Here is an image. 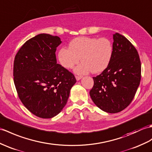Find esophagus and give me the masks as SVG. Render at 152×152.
Masks as SVG:
<instances>
[{"label": "esophagus", "instance_id": "34e87169", "mask_svg": "<svg viewBox=\"0 0 152 152\" xmlns=\"http://www.w3.org/2000/svg\"><path fill=\"white\" fill-rule=\"evenodd\" d=\"M75 77H76V80L78 81V80H80L81 78H82V77L83 76H82V75H80V76H76Z\"/></svg>", "mask_w": 152, "mask_h": 152}]
</instances>
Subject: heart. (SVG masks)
I'll return each mask as SVG.
<instances>
[{
  "label": "heart",
  "instance_id": "obj_1",
  "mask_svg": "<svg viewBox=\"0 0 152 152\" xmlns=\"http://www.w3.org/2000/svg\"><path fill=\"white\" fill-rule=\"evenodd\" d=\"M113 48L107 38L78 37L69 43V48H62L58 52L60 65L66 69L76 67L77 74H86L89 72L97 74L106 69L111 61Z\"/></svg>",
  "mask_w": 152,
  "mask_h": 152
}]
</instances>
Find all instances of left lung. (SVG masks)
Returning <instances> with one entry per match:
<instances>
[{"label":"left lung","mask_w":152,"mask_h":152,"mask_svg":"<svg viewBox=\"0 0 152 152\" xmlns=\"http://www.w3.org/2000/svg\"><path fill=\"white\" fill-rule=\"evenodd\" d=\"M113 54L110 64L100 75L93 77L90 91L93 102L102 111L116 113L131 103L141 78L138 52L124 36L113 34Z\"/></svg>","instance_id":"8db88e82"}]
</instances>
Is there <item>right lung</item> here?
Listing matches in <instances>:
<instances>
[{"mask_svg": "<svg viewBox=\"0 0 152 152\" xmlns=\"http://www.w3.org/2000/svg\"><path fill=\"white\" fill-rule=\"evenodd\" d=\"M58 36L41 34L26 41L14 59L13 81L20 101L42 118L56 116L65 107L75 76L58 64Z\"/></svg>", "mask_w": 152, "mask_h": 152, "instance_id": "right-lung-1", "label": "right lung"}]
</instances>
